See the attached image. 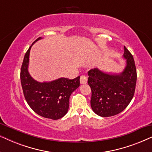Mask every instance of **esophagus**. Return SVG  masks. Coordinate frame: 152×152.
Masks as SVG:
<instances>
[{"mask_svg": "<svg viewBox=\"0 0 152 152\" xmlns=\"http://www.w3.org/2000/svg\"><path fill=\"white\" fill-rule=\"evenodd\" d=\"M87 82V77L86 75H82L80 77V84H84Z\"/></svg>", "mask_w": 152, "mask_h": 152, "instance_id": "1", "label": "esophagus"}]
</instances>
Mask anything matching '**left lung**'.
<instances>
[{
	"instance_id": "1",
	"label": "left lung",
	"mask_w": 152,
	"mask_h": 152,
	"mask_svg": "<svg viewBox=\"0 0 152 152\" xmlns=\"http://www.w3.org/2000/svg\"><path fill=\"white\" fill-rule=\"evenodd\" d=\"M126 66L118 75H110L97 68L88 72V84L91 88V106L102 117H110L124 111L132 101L136 89L137 72L134 57L124 46Z\"/></svg>"
}]
</instances>
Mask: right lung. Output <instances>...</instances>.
<instances>
[{
	"instance_id": "add662e5",
	"label": "right lung",
	"mask_w": 152,
	"mask_h": 152,
	"mask_svg": "<svg viewBox=\"0 0 152 152\" xmlns=\"http://www.w3.org/2000/svg\"><path fill=\"white\" fill-rule=\"evenodd\" d=\"M33 43L26 52L20 68L24 97L31 109L38 115L52 120L60 119L68 112L70 96L80 86V77L72 80L62 77L43 83L33 80L28 70L30 50Z\"/></svg>"
}]
</instances>
